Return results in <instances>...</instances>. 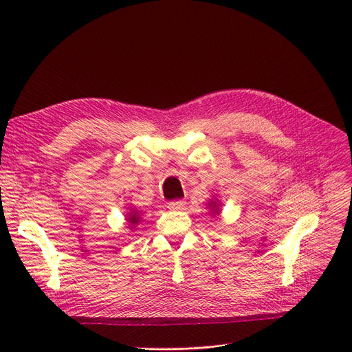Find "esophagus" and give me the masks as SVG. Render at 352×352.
Returning a JSON list of instances; mask_svg holds the SVG:
<instances>
[{
  "mask_svg": "<svg viewBox=\"0 0 352 352\" xmlns=\"http://www.w3.org/2000/svg\"><path fill=\"white\" fill-rule=\"evenodd\" d=\"M184 206H186V201H184V199H175V201L168 202L170 210H181Z\"/></svg>",
  "mask_w": 352,
  "mask_h": 352,
  "instance_id": "esophagus-1",
  "label": "esophagus"
}]
</instances>
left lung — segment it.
I'll return each instance as SVG.
<instances>
[{"mask_svg": "<svg viewBox=\"0 0 352 352\" xmlns=\"http://www.w3.org/2000/svg\"><path fill=\"white\" fill-rule=\"evenodd\" d=\"M207 206H208V210L212 212V215L219 217V214H221V201H219L217 197H212V198L207 202Z\"/></svg>", "mask_w": 352, "mask_h": 352, "instance_id": "1", "label": "left lung"}]
</instances>
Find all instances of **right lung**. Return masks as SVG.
<instances>
[{
    "mask_svg": "<svg viewBox=\"0 0 352 352\" xmlns=\"http://www.w3.org/2000/svg\"><path fill=\"white\" fill-rule=\"evenodd\" d=\"M125 219L128 228H135L140 223H141V211L135 210V208H128V212L125 214Z\"/></svg>",
    "mask_w": 352,
    "mask_h": 352,
    "instance_id": "right-lung-1",
    "label": "right lung"
}]
</instances>
